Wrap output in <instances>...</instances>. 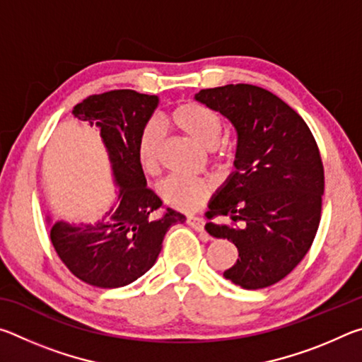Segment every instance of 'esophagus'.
<instances>
[{"instance_id":"34e87169","label":"esophagus","mask_w":362,"mask_h":362,"mask_svg":"<svg viewBox=\"0 0 362 362\" xmlns=\"http://www.w3.org/2000/svg\"><path fill=\"white\" fill-rule=\"evenodd\" d=\"M187 223H188L189 226H192V228H194L196 231L203 233V238H204L206 241L209 240V236H207V233H204V225H206L204 218H201V217H196V216H189V217L187 218Z\"/></svg>"}]
</instances>
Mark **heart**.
Instances as JSON below:
<instances>
[{"label":"heart","instance_id":"1","mask_svg":"<svg viewBox=\"0 0 362 362\" xmlns=\"http://www.w3.org/2000/svg\"><path fill=\"white\" fill-rule=\"evenodd\" d=\"M169 119L180 131L201 145L216 146L223 131V121L216 110L198 102H185L173 110ZM163 132L156 122H148L137 140V161L145 174L155 175L159 170V148ZM212 192V182L204 177L170 175L158 185L163 201L179 211H194L203 206Z\"/></svg>","mask_w":362,"mask_h":362}]
</instances>
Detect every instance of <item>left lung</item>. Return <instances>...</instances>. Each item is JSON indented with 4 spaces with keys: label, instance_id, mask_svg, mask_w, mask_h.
<instances>
[{
    "label": "left lung",
    "instance_id": "obj_1",
    "mask_svg": "<svg viewBox=\"0 0 362 362\" xmlns=\"http://www.w3.org/2000/svg\"><path fill=\"white\" fill-rule=\"evenodd\" d=\"M194 99L231 121L238 134L235 173L209 203L206 223L214 238L238 247L223 276L243 289L276 284L313 244L321 220L324 168L316 140L296 110L252 84L203 89Z\"/></svg>",
    "mask_w": 362,
    "mask_h": 362
}]
</instances>
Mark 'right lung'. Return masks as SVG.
Here are the masks:
<instances>
[{"label": "right lung", "mask_w": 362, "mask_h": 362, "mask_svg": "<svg viewBox=\"0 0 362 362\" xmlns=\"http://www.w3.org/2000/svg\"><path fill=\"white\" fill-rule=\"evenodd\" d=\"M159 103L158 95L131 89L89 95L73 108L79 121L100 129L118 201L95 223L51 222V241L60 260L86 284L116 289L134 283L155 265L168 230L185 216L163 206L146 187L137 161V140Z\"/></svg>", "instance_id": "obj_1"}]
</instances>
